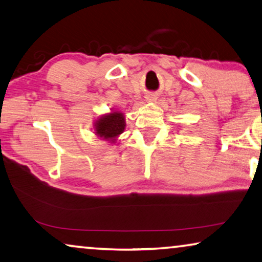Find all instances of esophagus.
<instances>
[{
  "label": "esophagus",
  "mask_w": 262,
  "mask_h": 262,
  "mask_svg": "<svg viewBox=\"0 0 262 262\" xmlns=\"http://www.w3.org/2000/svg\"><path fill=\"white\" fill-rule=\"evenodd\" d=\"M153 98H154V97H150V98H149V99H153Z\"/></svg>",
  "instance_id": "34e87169"
}]
</instances>
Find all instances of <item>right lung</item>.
I'll list each match as a JSON object with an SVG mask.
<instances>
[{
	"label": "right lung",
	"instance_id": "right-lung-1",
	"mask_svg": "<svg viewBox=\"0 0 262 262\" xmlns=\"http://www.w3.org/2000/svg\"><path fill=\"white\" fill-rule=\"evenodd\" d=\"M96 133L104 139H114L124 130V117L121 113H113L96 122Z\"/></svg>",
	"mask_w": 262,
	"mask_h": 262
}]
</instances>
